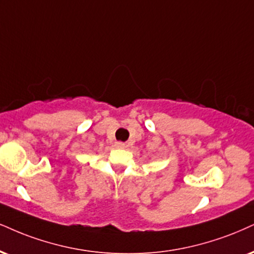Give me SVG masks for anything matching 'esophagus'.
<instances>
[{
    "mask_svg": "<svg viewBox=\"0 0 254 254\" xmlns=\"http://www.w3.org/2000/svg\"><path fill=\"white\" fill-rule=\"evenodd\" d=\"M115 147H117V148H125V147H126V143H125V142H117V143H115Z\"/></svg>",
    "mask_w": 254,
    "mask_h": 254,
    "instance_id": "obj_1",
    "label": "esophagus"
}]
</instances>
